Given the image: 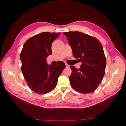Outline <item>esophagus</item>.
Listing matches in <instances>:
<instances>
[{
  "instance_id": "34e87169",
  "label": "esophagus",
  "mask_w": 126,
  "mask_h": 126,
  "mask_svg": "<svg viewBox=\"0 0 126 126\" xmlns=\"http://www.w3.org/2000/svg\"><path fill=\"white\" fill-rule=\"evenodd\" d=\"M65 65H66V68H69V65H68L67 63H65Z\"/></svg>"
}]
</instances>
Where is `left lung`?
Here are the masks:
<instances>
[{"label":"left lung","mask_w":126,"mask_h":126,"mask_svg":"<svg viewBox=\"0 0 126 126\" xmlns=\"http://www.w3.org/2000/svg\"><path fill=\"white\" fill-rule=\"evenodd\" d=\"M72 49L73 55L82 64L80 68L70 66L71 85L80 93L96 90L105 73L106 59L101 43L96 38L78 32H63Z\"/></svg>","instance_id":"obj_1"}]
</instances>
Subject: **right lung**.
<instances>
[{
  "mask_svg": "<svg viewBox=\"0 0 126 126\" xmlns=\"http://www.w3.org/2000/svg\"><path fill=\"white\" fill-rule=\"evenodd\" d=\"M60 33L43 32L29 38L20 53L21 71L29 87L35 93L44 94L56 86L65 64L60 61L58 65H47L46 57L52 54V44Z\"/></svg>",
  "mask_w": 126,
  "mask_h": 126,
  "instance_id": "right-lung-1",
  "label": "right lung"
}]
</instances>
